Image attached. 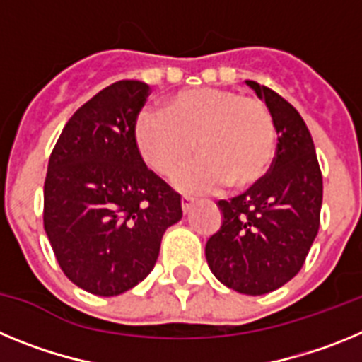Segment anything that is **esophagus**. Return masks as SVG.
<instances>
[{"label":"esophagus","instance_id":"obj_1","mask_svg":"<svg viewBox=\"0 0 362 362\" xmlns=\"http://www.w3.org/2000/svg\"><path fill=\"white\" fill-rule=\"evenodd\" d=\"M192 206H194V199H190V197H183V199H181V209H183L185 214L190 212Z\"/></svg>","mask_w":362,"mask_h":362}]
</instances>
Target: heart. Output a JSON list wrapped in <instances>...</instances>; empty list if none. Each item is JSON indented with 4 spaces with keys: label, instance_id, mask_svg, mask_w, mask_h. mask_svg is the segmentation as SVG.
Listing matches in <instances>:
<instances>
[{
    "label": "heart",
    "instance_id": "1",
    "mask_svg": "<svg viewBox=\"0 0 362 362\" xmlns=\"http://www.w3.org/2000/svg\"><path fill=\"white\" fill-rule=\"evenodd\" d=\"M143 161L170 175L197 148L201 158L177 172L174 185L192 196L232 185L245 190L270 170L276 156V124L263 101L241 92L201 86L170 98L166 114L145 108L134 123Z\"/></svg>",
    "mask_w": 362,
    "mask_h": 362
}]
</instances>
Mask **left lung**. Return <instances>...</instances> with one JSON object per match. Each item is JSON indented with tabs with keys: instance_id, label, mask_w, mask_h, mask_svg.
<instances>
[{
	"instance_id": "8db88e82",
	"label": "left lung",
	"mask_w": 362,
	"mask_h": 362,
	"mask_svg": "<svg viewBox=\"0 0 362 362\" xmlns=\"http://www.w3.org/2000/svg\"><path fill=\"white\" fill-rule=\"evenodd\" d=\"M274 117L277 152L257 185L219 201L221 228L204 246L221 283L246 296L281 288L300 270L317 235L322 175L315 146L299 112L267 86L246 81Z\"/></svg>"
}]
</instances>
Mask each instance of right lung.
<instances>
[{
	"label": "right lung",
	"mask_w": 362,
	"mask_h": 362,
	"mask_svg": "<svg viewBox=\"0 0 362 362\" xmlns=\"http://www.w3.org/2000/svg\"><path fill=\"white\" fill-rule=\"evenodd\" d=\"M148 94L143 81L112 83L74 112L50 156L45 232L65 276L94 296L141 283L165 230L183 217L179 194L145 165L134 139Z\"/></svg>",
	"instance_id": "right-lung-1"
}]
</instances>
